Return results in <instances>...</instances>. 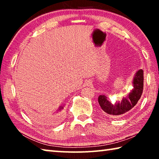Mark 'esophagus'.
Wrapping results in <instances>:
<instances>
[{
    "mask_svg": "<svg viewBox=\"0 0 159 159\" xmlns=\"http://www.w3.org/2000/svg\"><path fill=\"white\" fill-rule=\"evenodd\" d=\"M88 83H90V81H88Z\"/></svg>",
    "mask_w": 159,
    "mask_h": 159,
    "instance_id": "34e87169",
    "label": "esophagus"
}]
</instances>
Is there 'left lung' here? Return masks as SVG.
I'll list each match as a JSON object with an SVG mask.
<instances>
[{"mask_svg":"<svg viewBox=\"0 0 159 159\" xmlns=\"http://www.w3.org/2000/svg\"><path fill=\"white\" fill-rule=\"evenodd\" d=\"M143 74L142 69L137 71L133 79V88L126 98H123L122 100L116 101L112 104L107 99V96L102 95L98 97L99 104L104 114L111 118L121 117L136 105L143 91Z\"/></svg>","mask_w":159,"mask_h":159,"instance_id":"left-lung-1","label":"left lung"}]
</instances>
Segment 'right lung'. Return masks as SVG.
I'll return each mask as SVG.
<instances>
[{"label":"right lung","instance_id":"obj_1","mask_svg":"<svg viewBox=\"0 0 159 159\" xmlns=\"http://www.w3.org/2000/svg\"><path fill=\"white\" fill-rule=\"evenodd\" d=\"M64 105H61V106H60V107H59L58 109H57V113L58 111H61V110L64 109Z\"/></svg>","mask_w":159,"mask_h":159}]
</instances>
